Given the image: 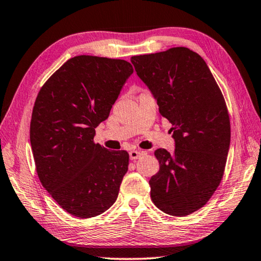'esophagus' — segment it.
Returning a JSON list of instances; mask_svg holds the SVG:
<instances>
[{
    "label": "esophagus",
    "mask_w": 261,
    "mask_h": 261,
    "mask_svg": "<svg viewBox=\"0 0 261 261\" xmlns=\"http://www.w3.org/2000/svg\"><path fill=\"white\" fill-rule=\"evenodd\" d=\"M142 154H144V151H140V150H131L129 152V156H130V160L131 161H136L139 158Z\"/></svg>",
    "instance_id": "obj_1"
}]
</instances>
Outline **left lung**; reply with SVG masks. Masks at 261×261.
Here are the masks:
<instances>
[{
	"label": "left lung",
	"instance_id": "8db88e82",
	"mask_svg": "<svg viewBox=\"0 0 261 261\" xmlns=\"http://www.w3.org/2000/svg\"><path fill=\"white\" fill-rule=\"evenodd\" d=\"M160 114L172 123L175 149L155 150L160 171L149 180L150 198L172 216H187L207 203L225 170L231 140L227 107L200 55L187 47L132 56Z\"/></svg>",
	"mask_w": 261,
	"mask_h": 261
}]
</instances>
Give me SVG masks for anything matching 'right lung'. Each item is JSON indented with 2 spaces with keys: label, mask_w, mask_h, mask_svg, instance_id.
Returning <instances> with one entry per match:
<instances>
[{
  "label": "right lung",
  "mask_w": 261,
  "mask_h": 261,
  "mask_svg": "<svg viewBox=\"0 0 261 261\" xmlns=\"http://www.w3.org/2000/svg\"><path fill=\"white\" fill-rule=\"evenodd\" d=\"M132 73L124 60L74 56L36 98L30 122L36 171L60 207L75 217L100 215L119 195L129 154L106 149L94 137Z\"/></svg>",
  "instance_id": "add662e5"
}]
</instances>
